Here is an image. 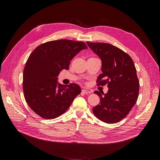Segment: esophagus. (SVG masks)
Returning a JSON list of instances; mask_svg holds the SVG:
<instances>
[{"mask_svg": "<svg viewBox=\"0 0 160 160\" xmlns=\"http://www.w3.org/2000/svg\"><path fill=\"white\" fill-rule=\"evenodd\" d=\"M82 93H85V94H89V93H91V92L90 91L87 90V89H82Z\"/></svg>", "mask_w": 160, "mask_h": 160, "instance_id": "obj_1", "label": "esophagus"}]
</instances>
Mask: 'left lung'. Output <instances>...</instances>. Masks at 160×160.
Wrapping results in <instances>:
<instances>
[{"label": "left lung", "mask_w": 160, "mask_h": 160, "mask_svg": "<svg viewBox=\"0 0 160 160\" xmlns=\"http://www.w3.org/2000/svg\"><path fill=\"white\" fill-rule=\"evenodd\" d=\"M87 44L102 60V72L97 78V86L108 85V93L98 95L100 104L93 108L98 119L106 123L120 121L131 111L137 102L139 82L131 57L121 49L105 43Z\"/></svg>", "instance_id": "1"}]
</instances>
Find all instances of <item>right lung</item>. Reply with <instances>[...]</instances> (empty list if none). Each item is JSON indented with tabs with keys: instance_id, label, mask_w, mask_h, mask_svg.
Wrapping results in <instances>:
<instances>
[{
	"instance_id": "1",
	"label": "right lung",
	"mask_w": 160,
	"mask_h": 160,
	"mask_svg": "<svg viewBox=\"0 0 160 160\" xmlns=\"http://www.w3.org/2000/svg\"><path fill=\"white\" fill-rule=\"evenodd\" d=\"M87 48L83 42L60 39L39 45L30 55L23 71L24 96L42 118L53 119L62 115L80 93L76 83H58V76L63 69L68 70L72 59Z\"/></svg>"
}]
</instances>
